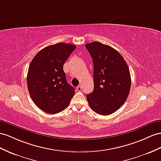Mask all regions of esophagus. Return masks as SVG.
Listing matches in <instances>:
<instances>
[{"label":"esophagus","mask_w":161,"mask_h":161,"mask_svg":"<svg viewBox=\"0 0 161 161\" xmlns=\"http://www.w3.org/2000/svg\"><path fill=\"white\" fill-rule=\"evenodd\" d=\"M81 89H82V88H81V85L78 86L77 87V90L79 92H81Z\"/></svg>","instance_id":"esophagus-1"}]
</instances>
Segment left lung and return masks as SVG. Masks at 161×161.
<instances>
[{
	"instance_id": "obj_1",
	"label": "left lung",
	"mask_w": 161,
	"mask_h": 161,
	"mask_svg": "<svg viewBox=\"0 0 161 161\" xmlns=\"http://www.w3.org/2000/svg\"><path fill=\"white\" fill-rule=\"evenodd\" d=\"M86 47L94 66V90L86 98L94 112L108 116L120 108L129 96V69L120 53L108 45L94 41Z\"/></svg>"
}]
</instances>
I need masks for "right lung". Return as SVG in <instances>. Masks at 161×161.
I'll return each instance as SVG.
<instances>
[{
	"label": "right lung",
	"mask_w": 161,
	"mask_h": 161,
	"mask_svg": "<svg viewBox=\"0 0 161 161\" xmlns=\"http://www.w3.org/2000/svg\"><path fill=\"white\" fill-rule=\"evenodd\" d=\"M76 48L58 43L40 50L28 68V92L35 105L45 112L54 114L69 106L75 88L67 83L63 65Z\"/></svg>",
	"instance_id": "right-lung-1"
}]
</instances>
